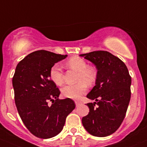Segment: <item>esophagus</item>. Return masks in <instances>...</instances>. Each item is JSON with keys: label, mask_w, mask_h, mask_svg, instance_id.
I'll return each mask as SVG.
<instances>
[{"label": "esophagus", "mask_w": 147, "mask_h": 147, "mask_svg": "<svg viewBox=\"0 0 147 147\" xmlns=\"http://www.w3.org/2000/svg\"><path fill=\"white\" fill-rule=\"evenodd\" d=\"M75 105H76V107H78L79 105H80V102L79 101H75Z\"/></svg>", "instance_id": "obj_1"}]
</instances>
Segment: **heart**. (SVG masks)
Wrapping results in <instances>:
<instances>
[{
	"instance_id": "b5f03b06",
	"label": "heart",
	"mask_w": 147,
	"mask_h": 147,
	"mask_svg": "<svg viewBox=\"0 0 147 147\" xmlns=\"http://www.w3.org/2000/svg\"><path fill=\"white\" fill-rule=\"evenodd\" d=\"M67 68L77 72V84L73 85H66L63 87L61 93L63 96L71 99H79L87 91L88 85H92L97 79L98 73L96 67L88 65L86 61L80 56H72L65 64ZM49 77L51 80L57 86H61L63 83V74L60 66L54 65L49 70Z\"/></svg>"
}]
</instances>
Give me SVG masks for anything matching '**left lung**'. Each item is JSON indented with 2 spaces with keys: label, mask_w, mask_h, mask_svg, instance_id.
<instances>
[{
  "label": "left lung",
  "mask_w": 147,
  "mask_h": 147,
  "mask_svg": "<svg viewBox=\"0 0 147 147\" xmlns=\"http://www.w3.org/2000/svg\"><path fill=\"white\" fill-rule=\"evenodd\" d=\"M96 66V86L86 97L96 102L87 103L89 112L82 118L91 135L106 137L120 127L130 102L131 77L125 63L107 51L80 54Z\"/></svg>",
  "instance_id": "left-lung-1"
}]
</instances>
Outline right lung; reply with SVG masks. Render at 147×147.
<instances>
[{"mask_svg": "<svg viewBox=\"0 0 147 147\" xmlns=\"http://www.w3.org/2000/svg\"><path fill=\"white\" fill-rule=\"evenodd\" d=\"M66 57L46 50L35 51L17 64L12 78L19 116L29 131L42 139L60 133L66 117L75 108L70 98L59 99L61 92L49 77L51 66Z\"/></svg>", "mask_w": 147, "mask_h": 147, "instance_id": "obj_1", "label": "right lung"}]
</instances>
